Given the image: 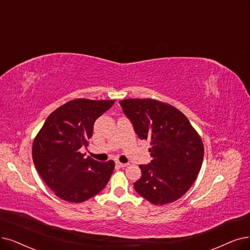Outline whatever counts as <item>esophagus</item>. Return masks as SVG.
Returning a JSON list of instances; mask_svg holds the SVG:
<instances>
[{
	"mask_svg": "<svg viewBox=\"0 0 250 250\" xmlns=\"http://www.w3.org/2000/svg\"><path fill=\"white\" fill-rule=\"evenodd\" d=\"M116 164H117V166H119V167H122V168L127 167V166L129 165L128 163H121V162H119V161H117V162H116Z\"/></svg>",
	"mask_w": 250,
	"mask_h": 250,
	"instance_id": "1",
	"label": "esophagus"
}]
</instances>
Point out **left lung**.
I'll list each match as a JSON object with an SVG mask.
<instances>
[{
	"label": "left lung",
	"mask_w": 250,
	"mask_h": 250,
	"mask_svg": "<svg viewBox=\"0 0 250 250\" xmlns=\"http://www.w3.org/2000/svg\"><path fill=\"white\" fill-rule=\"evenodd\" d=\"M123 113L141 139L152 147V161L139 165L135 191L155 205L171 203L192 187L200 171L204 146L188 118L174 106L155 99H124Z\"/></svg>",
	"instance_id": "1"
}]
</instances>
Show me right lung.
<instances>
[{
	"label": "right lung",
	"instance_id": "1",
	"mask_svg": "<svg viewBox=\"0 0 250 250\" xmlns=\"http://www.w3.org/2000/svg\"><path fill=\"white\" fill-rule=\"evenodd\" d=\"M115 101L79 98L49 115L36 136L33 160L45 184L62 200L80 203L102 192L114 171V161L98 162L80 152L92 136L98 117Z\"/></svg>",
	"mask_w": 250,
	"mask_h": 250
}]
</instances>
